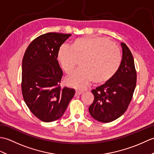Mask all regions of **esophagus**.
I'll return each mask as SVG.
<instances>
[{"mask_svg": "<svg viewBox=\"0 0 154 154\" xmlns=\"http://www.w3.org/2000/svg\"><path fill=\"white\" fill-rule=\"evenodd\" d=\"M83 91H76V92H75V96H78V95H80V94H83Z\"/></svg>", "mask_w": 154, "mask_h": 154, "instance_id": "34e87169", "label": "esophagus"}]
</instances>
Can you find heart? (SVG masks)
<instances>
[{
  "label": "heart",
  "instance_id": "obj_1",
  "mask_svg": "<svg viewBox=\"0 0 154 154\" xmlns=\"http://www.w3.org/2000/svg\"><path fill=\"white\" fill-rule=\"evenodd\" d=\"M57 60L67 74L73 71L80 60L81 68L66 80L69 85L81 89L93 80L97 83L109 81L119 69L122 56L119 48L107 39L86 36L75 39L69 47L61 46Z\"/></svg>",
  "mask_w": 154,
  "mask_h": 154
}]
</instances>
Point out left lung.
I'll return each mask as SVG.
<instances>
[{
  "instance_id": "1",
  "label": "left lung",
  "mask_w": 154,
  "mask_h": 154,
  "mask_svg": "<svg viewBox=\"0 0 154 154\" xmlns=\"http://www.w3.org/2000/svg\"><path fill=\"white\" fill-rule=\"evenodd\" d=\"M122 61L119 69L104 85L92 90L94 100L89 111L94 119L107 123L119 119L125 112L136 85V71L131 51L124 43Z\"/></svg>"
}]
</instances>
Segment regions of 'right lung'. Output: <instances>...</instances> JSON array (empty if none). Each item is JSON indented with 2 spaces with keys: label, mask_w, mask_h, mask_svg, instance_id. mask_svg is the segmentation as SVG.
Listing matches in <instances>:
<instances>
[{
  "label": "right lung",
  "mask_w": 154,
  "mask_h": 154,
  "mask_svg": "<svg viewBox=\"0 0 154 154\" xmlns=\"http://www.w3.org/2000/svg\"><path fill=\"white\" fill-rule=\"evenodd\" d=\"M71 34L50 32L35 38L25 51L22 64V92L28 109L45 122L63 116L75 91L60 85L63 71L58 49Z\"/></svg>",
  "instance_id": "obj_1"
}]
</instances>
